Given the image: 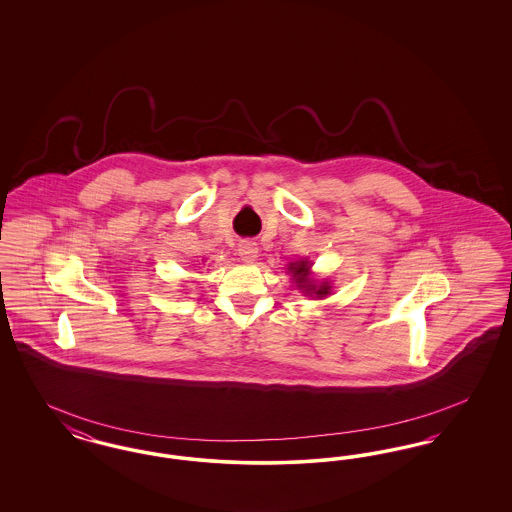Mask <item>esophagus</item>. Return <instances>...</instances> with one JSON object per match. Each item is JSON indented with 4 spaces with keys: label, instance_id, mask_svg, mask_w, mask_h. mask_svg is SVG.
<instances>
[{
    "label": "esophagus",
    "instance_id": "1",
    "mask_svg": "<svg viewBox=\"0 0 512 512\" xmlns=\"http://www.w3.org/2000/svg\"><path fill=\"white\" fill-rule=\"evenodd\" d=\"M238 253H240V259H242L244 263H253V261L257 259L259 247H257L255 242H242V244H240V249H238Z\"/></svg>",
    "mask_w": 512,
    "mask_h": 512
}]
</instances>
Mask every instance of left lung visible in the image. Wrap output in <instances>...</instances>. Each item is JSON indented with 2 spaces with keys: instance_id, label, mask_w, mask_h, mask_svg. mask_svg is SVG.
<instances>
[{
  "instance_id": "1",
  "label": "left lung",
  "mask_w": 512,
  "mask_h": 512,
  "mask_svg": "<svg viewBox=\"0 0 512 512\" xmlns=\"http://www.w3.org/2000/svg\"><path fill=\"white\" fill-rule=\"evenodd\" d=\"M288 270L292 272L293 280L297 284L299 290H303L305 295H313L322 299L324 295H328L332 286L328 282H322V284H315V280L311 278V263L305 259V261H295L290 263Z\"/></svg>"
}]
</instances>
